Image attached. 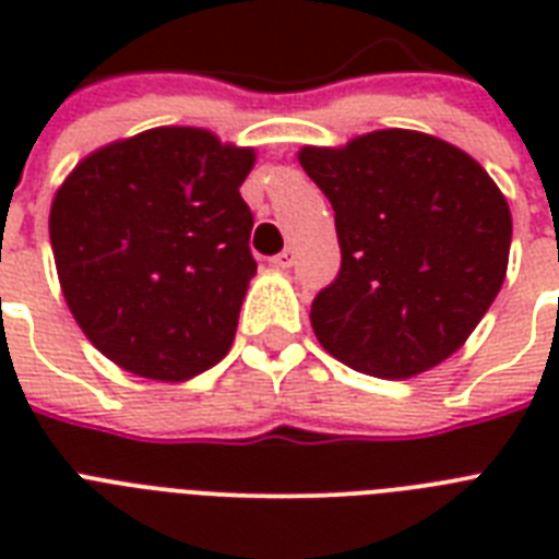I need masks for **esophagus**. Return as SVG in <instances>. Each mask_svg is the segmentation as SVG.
<instances>
[{"mask_svg":"<svg viewBox=\"0 0 559 559\" xmlns=\"http://www.w3.org/2000/svg\"><path fill=\"white\" fill-rule=\"evenodd\" d=\"M293 261H296V249H293V246H287V249H284L281 254H275L270 263L275 266V270H287V266H293Z\"/></svg>","mask_w":559,"mask_h":559,"instance_id":"obj_1","label":"esophagus"}]
</instances>
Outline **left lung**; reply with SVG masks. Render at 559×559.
I'll return each mask as SVG.
<instances>
[{"label":"left lung","mask_w":559,"mask_h":559,"mask_svg":"<svg viewBox=\"0 0 559 559\" xmlns=\"http://www.w3.org/2000/svg\"><path fill=\"white\" fill-rule=\"evenodd\" d=\"M298 162L331 200L342 266L313 301L322 348L354 371L408 380L467 342L504 284L511 209L455 144L373 130Z\"/></svg>","instance_id":"8db88e82"}]
</instances>
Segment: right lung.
Masks as SVG:
<instances>
[{
	"mask_svg": "<svg viewBox=\"0 0 559 559\" xmlns=\"http://www.w3.org/2000/svg\"><path fill=\"white\" fill-rule=\"evenodd\" d=\"M252 168V147L211 130L153 127L92 151L57 188L60 289L118 368L182 382L226 357L258 270L240 197Z\"/></svg>",
	"mask_w": 559,
	"mask_h": 559,
	"instance_id": "obj_1",
	"label": "right lung"
}]
</instances>
